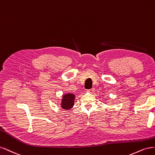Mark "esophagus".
Wrapping results in <instances>:
<instances>
[{
    "label": "esophagus",
    "instance_id": "obj_1",
    "mask_svg": "<svg viewBox=\"0 0 155 155\" xmlns=\"http://www.w3.org/2000/svg\"><path fill=\"white\" fill-rule=\"evenodd\" d=\"M87 91H88V92H89L90 93H94V88L90 89H89V90H88Z\"/></svg>",
    "mask_w": 155,
    "mask_h": 155
}]
</instances>
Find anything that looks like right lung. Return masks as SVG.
I'll list each match as a JSON object with an SVG mask.
<instances>
[{
  "label": "right lung",
  "instance_id": "right-lung-1",
  "mask_svg": "<svg viewBox=\"0 0 155 155\" xmlns=\"http://www.w3.org/2000/svg\"><path fill=\"white\" fill-rule=\"evenodd\" d=\"M74 99H75V94L73 93H68L63 94L61 103V107L65 110L71 109L74 104Z\"/></svg>",
  "mask_w": 155,
  "mask_h": 155
}]
</instances>
